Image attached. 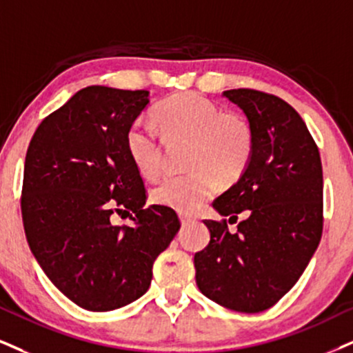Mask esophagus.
<instances>
[{
  "mask_svg": "<svg viewBox=\"0 0 353 353\" xmlns=\"http://www.w3.org/2000/svg\"><path fill=\"white\" fill-rule=\"evenodd\" d=\"M180 221H181V224L186 225V224H190L191 221H194V217L185 214V212H180Z\"/></svg>",
  "mask_w": 353,
  "mask_h": 353,
  "instance_id": "esophagus-1",
  "label": "esophagus"
}]
</instances>
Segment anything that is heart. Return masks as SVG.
Returning <instances> with one entry per match:
<instances>
[{
	"instance_id": "heart-1",
	"label": "heart",
	"mask_w": 353,
	"mask_h": 353,
	"mask_svg": "<svg viewBox=\"0 0 353 353\" xmlns=\"http://www.w3.org/2000/svg\"><path fill=\"white\" fill-rule=\"evenodd\" d=\"M154 117L168 139L191 142L188 175L167 176L154 186L152 201L181 212L198 210L221 185H232L243 175L254 154V129L237 112L221 108L198 93H180L155 108ZM128 152L139 172L155 178L163 165V149L149 125H130Z\"/></svg>"
}]
</instances>
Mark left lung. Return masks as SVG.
<instances>
[{
  "label": "left lung",
  "mask_w": 353,
  "mask_h": 353,
  "mask_svg": "<svg viewBox=\"0 0 353 353\" xmlns=\"http://www.w3.org/2000/svg\"><path fill=\"white\" fill-rule=\"evenodd\" d=\"M254 129V154L236 185L212 203L208 247L194 255L206 298L239 312L272 307L303 275L323 236V165L301 116L275 94L224 91Z\"/></svg>",
  "instance_id": "1"
}]
</instances>
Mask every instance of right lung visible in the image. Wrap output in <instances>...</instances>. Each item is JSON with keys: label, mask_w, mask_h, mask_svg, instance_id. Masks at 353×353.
I'll return each instance as SVG.
<instances>
[{"label": "right lung", "mask_w": 353, "mask_h": 353, "mask_svg": "<svg viewBox=\"0 0 353 353\" xmlns=\"http://www.w3.org/2000/svg\"><path fill=\"white\" fill-rule=\"evenodd\" d=\"M147 104L145 90L86 86L39 124L28 147L26 237L49 280L83 310L112 311L141 298L180 229L172 208H143L145 186L125 145ZM114 212L134 225H112Z\"/></svg>", "instance_id": "right-lung-1"}]
</instances>
